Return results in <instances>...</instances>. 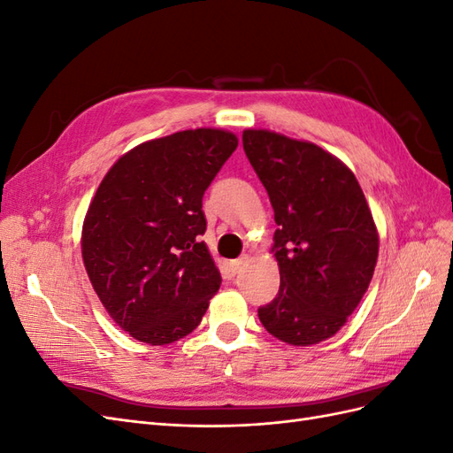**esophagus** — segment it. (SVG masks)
<instances>
[{"instance_id": "obj_1", "label": "esophagus", "mask_w": 453, "mask_h": 453, "mask_svg": "<svg viewBox=\"0 0 453 453\" xmlns=\"http://www.w3.org/2000/svg\"><path fill=\"white\" fill-rule=\"evenodd\" d=\"M248 263V257H240V258H236V260H232L230 263V268H232V272H240L242 268H243V265Z\"/></svg>"}]
</instances>
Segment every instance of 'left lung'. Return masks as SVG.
<instances>
[{"label": "left lung", "mask_w": 453, "mask_h": 453, "mask_svg": "<svg viewBox=\"0 0 453 453\" xmlns=\"http://www.w3.org/2000/svg\"><path fill=\"white\" fill-rule=\"evenodd\" d=\"M243 149L273 208L280 293L258 308L266 331L291 346L334 336L359 306L380 236L355 173L311 142L248 128Z\"/></svg>", "instance_id": "1"}]
</instances>
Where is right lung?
<instances>
[{"instance_id": "1", "label": "right lung", "mask_w": 453, "mask_h": 453, "mask_svg": "<svg viewBox=\"0 0 453 453\" xmlns=\"http://www.w3.org/2000/svg\"><path fill=\"white\" fill-rule=\"evenodd\" d=\"M238 147L236 134L195 128L122 155L88 205L81 253L105 311L132 338L166 346L200 325L221 272L200 236L202 196Z\"/></svg>"}]
</instances>
